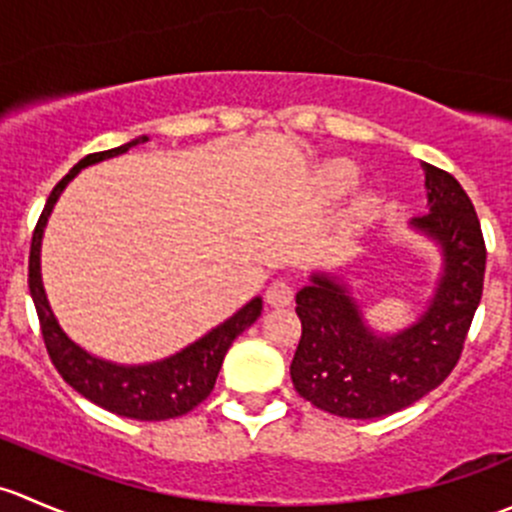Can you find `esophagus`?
Instances as JSON below:
<instances>
[{
	"label": "esophagus",
	"mask_w": 512,
	"mask_h": 512,
	"mask_svg": "<svg viewBox=\"0 0 512 512\" xmlns=\"http://www.w3.org/2000/svg\"><path fill=\"white\" fill-rule=\"evenodd\" d=\"M265 299H267V304H270V307H287V304H292V299H294V289H292V285H289V282L277 280V282H272L270 287H267Z\"/></svg>",
	"instance_id": "34e87169"
}]
</instances>
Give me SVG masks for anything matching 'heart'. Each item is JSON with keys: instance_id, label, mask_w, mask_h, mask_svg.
I'll return each mask as SVG.
<instances>
[{"instance_id": "obj_1", "label": "heart", "mask_w": 512, "mask_h": 512, "mask_svg": "<svg viewBox=\"0 0 512 512\" xmlns=\"http://www.w3.org/2000/svg\"><path fill=\"white\" fill-rule=\"evenodd\" d=\"M356 178H359V168H356L352 160L337 158V160H329V163L324 165V180H327L332 190L352 188Z\"/></svg>"}]
</instances>
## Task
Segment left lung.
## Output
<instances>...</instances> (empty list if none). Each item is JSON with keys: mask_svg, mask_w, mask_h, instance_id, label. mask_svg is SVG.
<instances>
[{"mask_svg": "<svg viewBox=\"0 0 512 512\" xmlns=\"http://www.w3.org/2000/svg\"><path fill=\"white\" fill-rule=\"evenodd\" d=\"M426 213L409 227L441 252V272L416 322L394 334L369 327L352 289L332 272H312L297 292L302 339L292 384L302 399L342 418L396 414L453 371L480 304L485 242L476 208L451 173L423 163Z\"/></svg>", "mask_w": 512, "mask_h": 512, "instance_id": "8db88e82", "label": "left lung"}]
</instances>
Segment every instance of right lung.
I'll use <instances>...</instances> for the list:
<instances>
[{
  "instance_id": "add662e5",
  "label": "right lung",
  "mask_w": 512,
  "mask_h": 512,
  "mask_svg": "<svg viewBox=\"0 0 512 512\" xmlns=\"http://www.w3.org/2000/svg\"><path fill=\"white\" fill-rule=\"evenodd\" d=\"M148 136H138L123 146L111 148L103 153H91L81 158L64 178L51 190L44 205L39 223L32 237V252H29V292H32L36 314H39L41 334H44L46 352L54 361L56 371L64 376L71 389L79 391L84 399L111 414L136 421H165V418L183 416L193 411L200 401H205L213 391L218 371L223 366L227 349L247 327L257 322L262 312V299L255 297L237 309L223 324L210 329L193 344L180 352L165 356V359L148 361V364H116V361L101 359V356L86 352L61 329L49 297H46L44 282H41V240L49 215L56 200L61 198L66 185L89 165L101 160L116 158L131 148L146 143Z\"/></svg>"
}]
</instances>
